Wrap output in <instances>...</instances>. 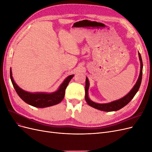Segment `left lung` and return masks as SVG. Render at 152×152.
Instances as JSON below:
<instances>
[{
    "mask_svg": "<svg viewBox=\"0 0 152 152\" xmlns=\"http://www.w3.org/2000/svg\"><path fill=\"white\" fill-rule=\"evenodd\" d=\"M139 58L140 61V72L135 85L132 87V89L129 92L128 94H127L125 96H124L122 98L118 99L117 100L113 101L110 103H95L92 101L89 97L88 94V90L89 88V82L88 80V78L86 77V87H85V99L87 103L91 107H93L96 109H98L101 111L104 112H113V111H117V110L121 109L124 107H125L126 104H127L130 102V101L134 98L135 94L138 91L140 87L141 83L142 80V61L140 53L138 52Z\"/></svg>",
    "mask_w": 152,
    "mask_h": 152,
    "instance_id": "left-lung-1",
    "label": "left lung"
}]
</instances>
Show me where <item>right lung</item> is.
<instances>
[{"instance_id": "add662e5", "label": "right lung", "mask_w": 152, "mask_h": 152, "mask_svg": "<svg viewBox=\"0 0 152 152\" xmlns=\"http://www.w3.org/2000/svg\"><path fill=\"white\" fill-rule=\"evenodd\" d=\"M74 75L68 76L64 80L63 83L59 86L57 91L53 93H30L22 89L18 86L13 79L12 75L11 68H10V77L12 84L15 89L18 96L24 101V102L31 106L37 108H45L51 107L60 103L63 99L65 94V89L70 80Z\"/></svg>"}]
</instances>
